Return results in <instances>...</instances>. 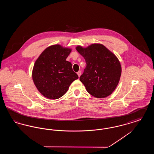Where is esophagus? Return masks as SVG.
Here are the masks:
<instances>
[{"label":"esophagus","instance_id":"34e87169","mask_svg":"<svg viewBox=\"0 0 154 154\" xmlns=\"http://www.w3.org/2000/svg\"><path fill=\"white\" fill-rule=\"evenodd\" d=\"M77 74H78L79 77H80L81 76V72L80 70V71H79V72H77Z\"/></svg>","mask_w":154,"mask_h":154}]
</instances>
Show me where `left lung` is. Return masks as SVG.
<instances>
[{
	"instance_id": "left-lung-1",
	"label": "left lung",
	"mask_w": 154,
	"mask_h": 154,
	"mask_svg": "<svg viewBox=\"0 0 154 154\" xmlns=\"http://www.w3.org/2000/svg\"><path fill=\"white\" fill-rule=\"evenodd\" d=\"M75 49L84 58L87 67L80 80L88 93L97 98L110 95L116 89L121 75V65L117 57L102 44H91Z\"/></svg>"
}]
</instances>
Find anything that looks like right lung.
Returning <instances> with one entry per match:
<instances>
[{
    "mask_svg": "<svg viewBox=\"0 0 154 154\" xmlns=\"http://www.w3.org/2000/svg\"><path fill=\"white\" fill-rule=\"evenodd\" d=\"M72 49L55 44L45 48L37 59L32 70V79L44 97L57 99L64 95L79 76L66 60Z\"/></svg>",
    "mask_w": 154,
    "mask_h": 154,
    "instance_id": "add662e5",
    "label": "right lung"
}]
</instances>
